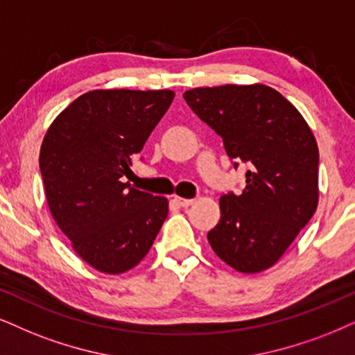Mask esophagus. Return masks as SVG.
I'll use <instances>...</instances> for the list:
<instances>
[{"mask_svg": "<svg viewBox=\"0 0 355 355\" xmlns=\"http://www.w3.org/2000/svg\"><path fill=\"white\" fill-rule=\"evenodd\" d=\"M173 201L177 203L178 206H182V208H188V206H191L195 203V200H188V198H180V196H173Z\"/></svg>", "mask_w": 355, "mask_h": 355, "instance_id": "obj_1", "label": "esophagus"}]
</instances>
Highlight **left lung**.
<instances>
[{
	"label": "left lung",
	"instance_id": "obj_1",
	"mask_svg": "<svg viewBox=\"0 0 355 355\" xmlns=\"http://www.w3.org/2000/svg\"><path fill=\"white\" fill-rule=\"evenodd\" d=\"M183 98L214 132L237 168L249 165L241 195H223L211 249L242 273L272 267L318 208L316 139L300 111L266 85L193 88Z\"/></svg>",
	"mask_w": 355,
	"mask_h": 355
}]
</instances>
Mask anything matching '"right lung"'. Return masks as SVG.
<instances>
[{"label": "right lung", "instance_id": "1", "mask_svg": "<svg viewBox=\"0 0 355 355\" xmlns=\"http://www.w3.org/2000/svg\"><path fill=\"white\" fill-rule=\"evenodd\" d=\"M173 96L170 89H93L53 119L40 146L49 209L75 252L103 273L136 267L167 218V198L124 177Z\"/></svg>", "mask_w": 355, "mask_h": 355}]
</instances>
